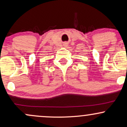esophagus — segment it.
Returning a JSON list of instances; mask_svg holds the SVG:
<instances>
[{
    "instance_id": "34e87169",
    "label": "esophagus",
    "mask_w": 127,
    "mask_h": 127,
    "mask_svg": "<svg viewBox=\"0 0 127 127\" xmlns=\"http://www.w3.org/2000/svg\"><path fill=\"white\" fill-rule=\"evenodd\" d=\"M65 46H66V45H65Z\"/></svg>"
}]
</instances>
